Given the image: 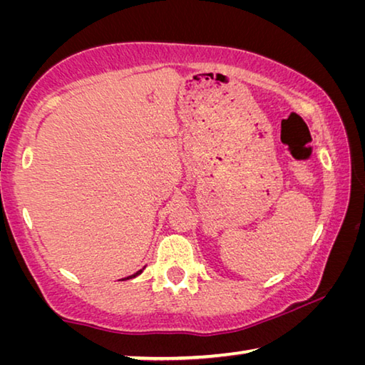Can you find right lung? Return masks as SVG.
Listing matches in <instances>:
<instances>
[{
	"instance_id": "add662e5",
	"label": "right lung",
	"mask_w": 365,
	"mask_h": 365,
	"mask_svg": "<svg viewBox=\"0 0 365 365\" xmlns=\"http://www.w3.org/2000/svg\"><path fill=\"white\" fill-rule=\"evenodd\" d=\"M145 269V267H143ZM143 269H141V270H138L137 272V274H133V275H130V277H127V279H123V280H128V279H135V277H137V275H140L141 274V272H143Z\"/></svg>"
}]
</instances>
